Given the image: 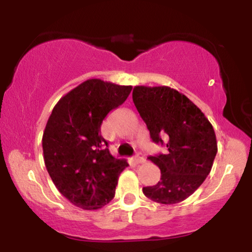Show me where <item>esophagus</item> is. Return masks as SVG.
<instances>
[{
  "instance_id": "obj_1",
  "label": "esophagus",
  "mask_w": 252,
  "mask_h": 252,
  "mask_svg": "<svg viewBox=\"0 0 252 252\" xmlns=\"http://www.w3.org/2000/svg\"><path fill=\"white\" fill-rule=\"evenodd\" d=\"M134 160L136 163H143L144 161H146V158H144V155L142 154V153H137V154L135 155Z\"/></svg>"
}]
</instances>
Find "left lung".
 Here are the masks:
<instances>
[{
    "instance_id": "left-lung-1",
    "label": "left lung",
    "mask_w": 252,
    "mask_h": 252,
    "mask_svg": "<svg viewBox=\"0 0 252 252\" xmlns=\"http://www.w3.org/2000/svg\"><path fill=\"white\" fill-rule=\"evenodd\" d=\"M132 100L153 142L166 149L149 156L161 179L155 186L143 187L144 195L164 205L185 200L212 168L218 152L212 124L192 100L168 86H135Z\"/></svg>"
}]
</instances>
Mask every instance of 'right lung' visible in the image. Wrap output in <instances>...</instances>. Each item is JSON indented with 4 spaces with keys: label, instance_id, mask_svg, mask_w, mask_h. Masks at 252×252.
I'll list each match as a JSON object with an SVG mask.
<instances>
[{
    "label": "right lung",
    "instance_id": "add662e5",
    "mask_svg": "<svg viewBox=\"0 0 252 252\" xmlns=\"http://www.w3.org/2000/svg\"><path fill=\"white\" fill-rule=\"evenodd\" d=\"M131 86L89 79L54 106L42 136L43 160L52 181L72 204L97 210L114 199L128 162L110 154L100 135L103 120L118 108Z\"/></svg>",
    "mask_w": 252,
    "mask_h": 252
}]
</instances>
